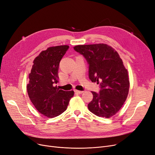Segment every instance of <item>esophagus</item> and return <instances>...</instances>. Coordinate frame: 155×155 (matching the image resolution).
<instances>
[{
  "mask_svg": "<svg viewBox=\"0 0 155 155\" xmlns=\"http://www.w3.org/2000/svg\"><path fill=\"white\" fill-rule=\"evenodd\" d=\"M74 91H75V93H77V94H82L84 92V91H78V90H75Z\"/></svg>",
  "mask_w": 155,
  "mask_h": 155,
  "instance_id": "obj_1",
  "label": "esophagus"
}]
</instances>
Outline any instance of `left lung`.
I'll return each mask as SVG.
<instances>
[{
  "label": "left lung",
  "mask_w": 155,
  "mask_h": 155,
  "mask_svg": "<svg viewBox=\"0 0 155 155\" xmlns=\"http://www.w3.org/2000/svg\"><path fill=\"white\" fill-rule=\"evenodd\" d=\"M74 49L82 54L89 64V78L101 81L99 94L92 92L88 104L91 112L98 117L110 118L121 109L129 91L128 71L117 51L106 44L78 45Z\"/></svg>",
  "instance_id": "1"
}]
</instances>
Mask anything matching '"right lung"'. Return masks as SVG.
<instances>
[{
	"label": "right lung",
	"mask_w": 155,
	"mask_h": 155,
	"mask_svg": "<svg viewBox=\"0 0 155 155\" xmlns=\"http://www.w3.org/2000/svg\"><path fill=\"white\" fill-rule=\"evenodd\" d=\"M68 45H58L42 51L33 61L26 86L28 96L37 110L42 115L54 118L67 108L74 95L73 91L58 88V68Z\"/></svg>",
	"instance_id": "1"
}]
</instances>
